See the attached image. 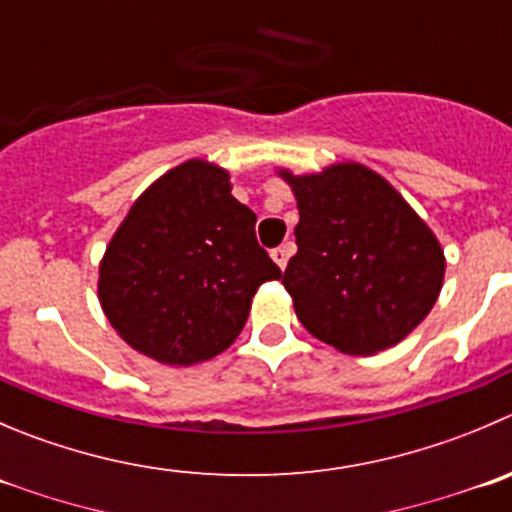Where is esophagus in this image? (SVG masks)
<instances>
[{
    "label": "esophagus",
    "instance_id": "34e87169",
    "mask_svg": "<svg viewBox=\"0 0 512 512\" xmlns=\"http://www.w3.org/2000/svg\"><path fill=\"white\" fill-rule=\"evenodd\" d=\"M291 243H284V246H279V248H274V251H271V259L276 261V266H279L281 271L286 269V264H289V256H291Z\"/></svg>",
    "mask_w": 512,
    "mask_h": 512
}]
</instances>
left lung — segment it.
Listing matches in <instances>:
<instances>
[{"label": "left lung", "instance_id": "1", "mask_svg": "<svg viewBox=\"0 0 512 512\" xmlns=\"http://www.w3.org/2000/svg\"><path fill=\"white\" fill-rule=\"evenodd\" d=\"M276 173L299 208V251L281 284L306 332L352 357L384 352L415 332L445 281V251L415 208L354 160Z\"/></svg>", "mask_w": 512, "mask_h": 512}]
</instances>
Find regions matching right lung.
Returning <instances> with one entry per match:
<instances>
[{
    "mask_svg": "<svg viewBox=\"0 0 512 512\" xmlns=\"http://www.w3.org/2000/svg\"><path fill=\"white\" fill-rule=\"evenodd\" d=\"M231 188L226 168L186 160L135 198L107 243L97 299L135 352L170 367L213 359L236 342L259 286L281 279Z\"/></svg>",
    "mask_w": 512,
    "mask_h": 512,
    "instance_id": "1",
    "label": "right lung"
}]
</instances>
